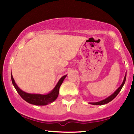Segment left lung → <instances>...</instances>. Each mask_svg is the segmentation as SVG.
<instances>
[{
	"mask_svg": "<svg viewBox=\"0 0 134 134\" xmlns=\"http://www.w3.org/2000/svg\"><path fill=\"white\" fill-rule=\"evenodd\" d=\"M126 76H127V75H125V77H124V81H123L122 84H121L120 86L119 87H118V88L117 89V90H116V91H115V93H113V94H112L111 95V96H109L108 98H107V99H104V100H102V101H99V102H96V103H91L90 104H94V105H102V104H107V103H108L110 102V101L113 100V99H114V98H115V97H116V96H117L118 94L119 93H120V91H121V88H122V87L124 86V84H125V82Z\"/></svg>",
	"mask_w": 134,
	"mask_h": 134,
	"instance_id": "8db88e82",
	"label": "left lung"
}]
</instances>
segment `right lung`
<instances>
[{
    "mask_svg": "<svg viewBox=\"0 0 134 134\" xmlns=\"http://www.w3.org/2000/svg\"><path fill=\"white\" fill-rule=\"evenodd\" d=\"M66 76H67V75L63 76L60 79V81H58L56 86H55V87L53 89L51 93L44 95L34 94L26 93L21 90H20L19 87H18V86L16 85V82H15L14 80L13 77L12 76V74L11 80L12 82H13L14 86L15 89L16 90L17 92L19 93V94L24 100L27 101L29 103L35 104V105H46V104L53 102V101H55L57 99V98L58 97V93H59L60 86H61V84H62L63 81H64V79L66 77Z\"/></svg>",
    "mask_w": 134,
    "mask_h": 134,
    "instance_id": "obj_1",
    "label": "right lung"
}]
</instances>
